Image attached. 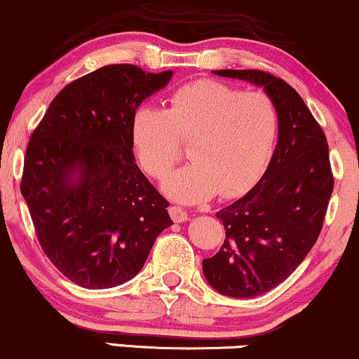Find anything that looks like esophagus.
Masks as SVG:
<instances>
[{
	"label": "esophagus",
	"mask_w": 359,
	"mask_h": 359,
	"mask_svg": "<svg viewBox=\"0 0 359 359\" xmlns=\"http://www.w3.org/2000/svg\"><path fill=\"white\" fill-rule=\"evenodd\" d=\"M170 215H171V218L176 221V223H183V221L188 219L189 211L184 210V208H181V206H171Z\"/></svg>",
	"instance_id": "1"
}]
</instances>
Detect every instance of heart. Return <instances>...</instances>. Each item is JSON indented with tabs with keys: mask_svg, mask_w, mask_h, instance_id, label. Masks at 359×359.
<instances>
[{
	"mask_svg": "<svg viewBox=\"0 0 359 359\" xmlns=\"http://www.w3.org/2000/svg\"><path fill=\"white\" fill-rule=\"evenodd\" d=\"M278 135L280 113L271 96L211 79L178 88L168 111L143 106L131 123L141 166L153 178H165L178 163L180 139L191 143V163L163 184L171 198L184 203L250 188L266 170Z\"/></svg>",
	"mask_w": 359,
	"mask_h": 359,
	"instance_id": "1",
	"label": "heart"
}]
</instances>
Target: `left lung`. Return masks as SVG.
<instances>
[{"mask_svg": "<svg viewBox=\"0 0 359 359\" xmlns=\"http://www.w3.org/2000/svg\"><path fill=\"white\" fill-rule=\"evenodd\" d=\"M271 96L280 135L261 180L216 216L226 229L223 246L203 259L206 281L221 294L255 298L276 287L302 264L320 236L333 193L330 149L302 96L281 78L259 69H219Z\"/></svg>", "mask_w": 359, "mask_h": 359, "instance_id": "left-lung-1", "label": "left lung"}]
</instances>
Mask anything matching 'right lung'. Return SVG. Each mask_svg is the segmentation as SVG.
Returning <instances> with one entry per match:
<instances>
[{
	"label": "right lung",
	"instance_id": "add662e5",
	"mask_svg": "<svg viewBox=\"0 0 359 359\" xmlns=\"http://www.w3.org/2000/svg\"><path fill=\"white\" fill-rule=\"evenodd\" d=\"M171 69L108 65L65 86L31 135L21 194L44 255L74 285L106 290L141 271L168 203L135 163L138 106Z\"/></svg>",
	"mask_w": 359,
	"mask_h": 359
}]
</instances>
